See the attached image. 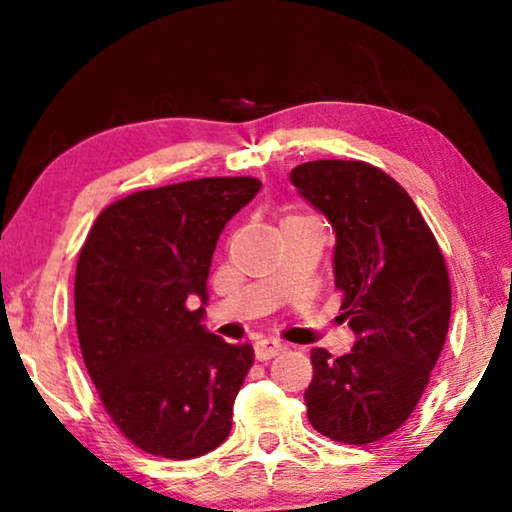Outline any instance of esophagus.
Instances as JSON below:
<instances>
[{"mask_svg":"<svg viewBox=\"0 0 512 512\" xmlns=\"http://www.w3.org/2000/svg\"><path fill=\"white\" fill-rule=\"evenodd\" d=\"M282 350H284V345L277 343V341L264 339V341H257V343H255V357H257V361L273 359V357H277V354H280Z\"/></svg>","mask_w":512,"mask_h":512,"instance_id":"1","label":"esophagus"}]
</instances>
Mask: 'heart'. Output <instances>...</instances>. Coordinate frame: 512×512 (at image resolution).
<instances>
[{
  "instance_id": "1",
  "label": "heart",
  "mask_w": 512,
  "mask_h": 512,
  "mask_svg": "<svg viewBox=\"0 0 512 512\" xmlns=\"http://www.w3.org/2000/svg\"><path fill=\"white\" fill-rule=\"evenodd\" d=\"M296 219H309V216H300V214H291V216H287V219H284L282 223H287V221H296Z\"/></svg>"
}]
</instances>
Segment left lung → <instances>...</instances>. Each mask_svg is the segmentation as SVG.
<instances>
[{"label":"left lung","instance_id":"obj_1","mask_svg":"<svg viewBox=\"0 0 512 512\" xmlns=\"http://www.w3.org/2000/svg\"><path fill=\"white\" fill-rule=\"evenodd\" d=\"M302 198L336 232L334 284L352 352L311 350L307 418L345 445L400 429L443 352L452 287L443 253L400 183L361 160H314L291 171Z\"/></svg>","mask_w":512,"mask_h":512}]
</instances>
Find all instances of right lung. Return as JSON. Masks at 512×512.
I'll return each instance as SVG.
<instances>
[{
    "label": "right lung",
    "instance_id": "obj_1",
    "mask_svg": "<svg viewBox=\"0 0 512 512\" xmlns=\"http://www.w3.org/2000/svg\"><path fill=\"white\" fill-rule=\"evenodd\" d=\"M259 187L239 176L144 189L108 205L85 237L74 282L83 361L110 420L146 454L187 461L232 429L255 352L205 329L207 275L225 223Z\"/></svg>",
    "mask_w": 512,
    "mask_h": 512
}]
</instances>
